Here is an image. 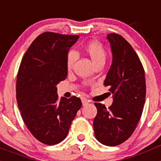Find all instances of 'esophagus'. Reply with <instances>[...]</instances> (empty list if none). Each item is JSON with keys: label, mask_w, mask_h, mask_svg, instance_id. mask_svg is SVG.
Listing matches in <instances>:
<instances>
[{"label": "esophagus", "mask_w": 161, "mask_h": 161, "mask_svg": "<svg viewBox=\"0 0 161 161\" xmlns=\"http://www.w3.org/2000/svg\"><path fill=\"white\" fill-rule=\"evenodd\" d=\"M89 101L87 99H85V98H83L82 99V104H83V106H86L87 104H89Z\"/></svg>", "instance_id": "esophagus-1"}]
</instances>
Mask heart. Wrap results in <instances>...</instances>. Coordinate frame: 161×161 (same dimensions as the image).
Here are the masks:
<instances>
[{
	"instance_id": "heart-1",
	"label": "heart",
	"mask_w": 161,
	"mask_h": 161,
	"mask_svg": "<svg viewBox=\"0 0 161 161\" xmlns=\"http://www.w3.org/2000/svg\"><path fill=\"white\" fill-rule=\"evenodd\" d=\"M83 52L89 56L94 66L104 64L106 59V51L103 44L97 39H93L85 44L82 47ZM76 59V54L69 52L67 55L66 68L68 72H71L73 68L74 63Z\"/></svg>"
}]
</instances>
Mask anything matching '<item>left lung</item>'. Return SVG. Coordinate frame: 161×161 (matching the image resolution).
<instances>
[{"label": "left lung", "mask_w": 161, "mask_h": 161, "mask_svg": "<svg viewBox=\"0 0 161 161\" xmlns=\"http://www.w3.org/2000/svg\"><path fill=\"white\" fill-rule=\"evenodd\" d=\"M113 61L104 86L113 93V103L108 109L97 103L93 120L96 139L106 146H117L130 137L143 113L146 81L143 64L130 44L120 35H107ZM109 93V94H110Z\"/></svg>", "instance_id": "obj_1"}]
</instances>
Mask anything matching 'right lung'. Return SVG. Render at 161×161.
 Wrapping results in <instances>:
<instances>
[{
  "label": "right lung",
  "mask_w": 161,
  "mask_h": 161,
  "mask_svg": "<svg viewBox=\"0 0 161 161\" xmlns=\"http://www.w3.org/2000/svg\"><path fill=\"white\" fill-rule=\"evenodd\" d=\"M78 38V35L42 33L28 47L18 69V108L28 130L44 144L63 141L82 106L77 97L59 99L56 88L66 79L67 55Z\"/></svg>",
  "instance_id": "add662e5"
}]
</instances>
